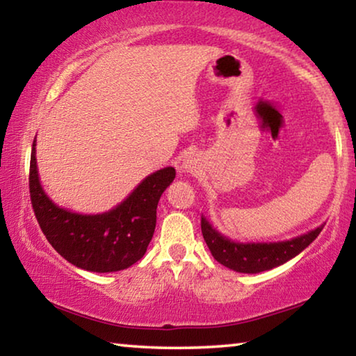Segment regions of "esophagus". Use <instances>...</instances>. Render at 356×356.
Listing matches in <instances>:
<instances>
[{
  "label": "esophagus",
  "instance_id": "1",
  "mask_svg": "<svg viewBox=\"0 0 356 356\" xmlns=\"http://www.w3.org/2000/svg\"><path fill=\"white\" fill-rule=\"evenodd\" d=\"M182 168H184V171H187V172H193L195 169H196V164L193 163V160H185V161H184V164H182Z\"/></svg>",
  "mask_w": 356,
  "mask_h": 356
}]
</instances>
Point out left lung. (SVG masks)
Here are the masks:
<instances>
[{"label": "left lung", "mask_w": 356, "mask_h": 356, "mask_svg": "<svg viewBox=\"0 0 356 356\" xmlns=\"http://www.w3.org/2000/svg\"><path fill=\"white\" fill-rule=\"evenodd\" d=\"M323 227L325 225H320L318 229L288 241L246 243L245 245V243H235L229 238L222 236L201 216V232H203V238L212 257L219 264L240 273L265 272V270L275 268L281 264L288 262L289 259L296 257L297 254L304 251L320 235Z\"/></svg>", "instance_id": "8db88e82"}]
</instances>
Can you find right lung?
Segmentation results:
<instances>
[{
	"label": "right lung",
	"instance_id": "right-lung-1",
	"mask_svg": "<svg viewBox=\"0 0 356 356\" xmlns=\"http://www.w3.org/2000/svg\"><path fill=\"white\" fill-rule=\"evenodd\" d=\"M35 140L30 158V200L46 240L60 256L88 272H118L140 261L156 225V206L176 177V169L150 174L123 203L104 214L83 216L52 203L36 169Z\"/></svg>",
	"mask_w": 356,
	"mask_h": 356
}]
</instances>
